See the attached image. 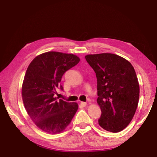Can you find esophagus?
I'll return each mask as SVG.
<instances>
[{
    "label": "esophagus",
    "instance_id": "obj_1",
    "mask_svg": "<svg viewBox=\"0 0 157 157\" xmlns=\"http://www.w3.org/2000/svg\"><path fill=\"white\" fill-rule=\"evenodd\" d=\"M80 105L82 106H85L86 105V102H80Z\"/></svg>",
    "mask_w": 157,
    "mask_h": 157
}]
</instances>
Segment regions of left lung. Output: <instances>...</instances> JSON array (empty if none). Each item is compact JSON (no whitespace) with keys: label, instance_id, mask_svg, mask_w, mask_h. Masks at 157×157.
<instances>
[{"label":"left lung","instance_id":"8db88e82","mask_svg":"<svg viewBox=\"0 0 157 157\" xmlns=\"http://www.w3.org/2000/svg\"><path fill=\"white\" fill-rule=\"evenodd\" d=\"M85 58L97 79V102L102 112L98 124L106 131H121L131 122L138 104L140 87L134 68L124 58L111 53Z\"/></svg>","mask_w":157,"mask_h":157}]
</instances>
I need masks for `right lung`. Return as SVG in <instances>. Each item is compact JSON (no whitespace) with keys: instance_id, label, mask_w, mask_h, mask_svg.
Listing matches in <instances>:
<instances>
[{"instance_id":"right-lung-1","label":"right lung","mask_w":157,"mask_h":157,"mask_svg":"<svg viewBox=\"0 0 157 157\" xmlns=\"http://www.w3.org/2000/svg\"><path fill=\"white\" fill-rule=\"evenodd\" d=\"M79 58L72 54L48 52L36 56L26 71L22 98L28 114L48 134L61 133L71 123L78 105L55 97L63 74L75 66Z\"/></svg>"}]
</instances>
